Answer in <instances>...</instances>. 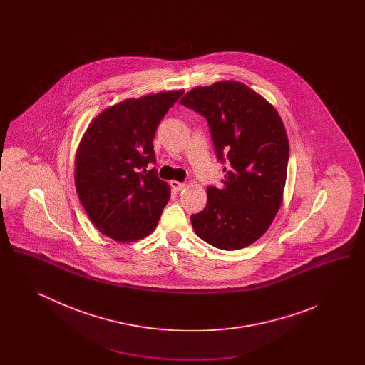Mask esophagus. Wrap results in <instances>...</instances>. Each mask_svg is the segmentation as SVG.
<instances>
[{"instance_id": "esophagus-1", "label": "esophagus", "mask_w": 365, "mask_h": 365, "mask_svg": "<svg viewBox=\"0 0 365 365\" xmlns=\"http://www.w3.org/2000/svg\"><path fill=\"white\" fill-rule=\"evenodd\" d=\"M170 186H171V189L174 191H180L185 187V183L178 182V180H171V182H170Z\"/></svg>"}]
</instances>
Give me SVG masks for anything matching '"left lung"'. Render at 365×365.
I'll return each mask as SVG.
<instances>
[{"mask_svg": "<svg viewBox=\"0 0 365 365\" xmlns=\"http://www.w3.org/2000/svg\"><path fill=\"white\" fill-rule=\"evenodd\" d=\"M180 104L204 116L223 186H209L207 207L191 215L195 234L223 250H238L269 228L282 204L289 139L275 108L241 82L195 87Z\"/></svg>", "mask_w": 365, "mask_h": 365, "instance_id": "obj_1", "label": "left lung"}]
</instances>
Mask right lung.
I'll return each mask as SVG.
<instances>
[{"mask_svg":"<svg viewBox=\"0 0 365 365\" xmlns=\"http://www.w3.org/2000/svg\"><path fill=\"white\" fill-rule=\"evenodd\" d=\"M183 90L128 98L90 123L75 160V186L90 220L119 242L149 235L171 189L158 178L153 139L157 125Z\"/></svg>","mask_w":365,"mask_h":365,"instance_id":"obj_1","label":"right lung"}]
</instances>
